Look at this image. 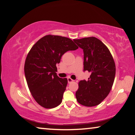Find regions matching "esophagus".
I'll use <instances>...</instances> for the list:
<instances>
[{
    "label": "esophagus",
    "instance_id": "34e87169",
    "mask_svg": "<svg viewBox=\"0 0 135 135\" xmlns=\"http://www.w3.org/2000/svg\"><path fill=\"white\" fill-rule=\"evenodd\" d=\"M68 83H72V82H73L74 80L71 79V78L68 77Z\"/></svg>",
    "mask_w": 135,
    "mask_h": 135
}]
</instances>
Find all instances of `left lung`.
<instances>
[{
    "instance_id": "8db88e82",
    "label": "left lung",
    "mask_w": 135,
    "mask_h": 135,
    "mask_svg": "<svg viewBox=\"0 0 135 135\" xmlns=\"http://www.w3.org/2000/svg\"><path fill=\"white\" fill-rule=\"evenodd\" d=\"M74 41L83 50L84 71L91 73L88 80L80 81L76 99L83 106H96L106 98L113 86L116 74L114 59L108 47L95 37Z\"/></svg>"
}]
</instances>
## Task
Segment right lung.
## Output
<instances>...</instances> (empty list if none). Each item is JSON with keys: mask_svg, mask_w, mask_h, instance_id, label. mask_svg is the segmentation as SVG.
I'll return each instance as SVG.
<instances>
[{"mask_svg": "<svg viewBox=\"0 0 135 135\" xmlns=\"http://www.w3.org/2000/svg\"><path fill=\"white\" fill-rule=\"evenodd\" d=\"M78 48L70 38L52 35L31 48L25 61V76L31 94L41 107L53 108L61 103L68 79L58 77L56 65L64 53Z\"/></svg>", "mask_w": 135, "mask_h": 135, "instance_id": "obj_1", "label": "right lung"}]
</instances>
